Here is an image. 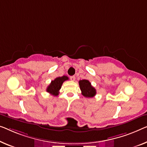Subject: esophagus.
<instances>
[{
	"label": "esophagus",
	"mask_w": 147,
	"mask_h": 147,
	"mask_svg": "<svg viewBox=\"0 0 147 147\" xmlns=\"http://www.w3.org/2000/svg\"><path fill=\"white\" fill-rule=\"evenodd\" d=\"M70 78H71V80L72 81L75 80V76H71V77H70Z\"/></svg>",
	"instance_id": "1"
}]
</instances>
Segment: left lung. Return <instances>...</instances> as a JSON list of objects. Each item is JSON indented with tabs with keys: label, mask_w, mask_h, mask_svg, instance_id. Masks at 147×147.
I'll return each instance as SVG.
<instances>
[{
	"label": "left lung",
	"mask_w": 147,
	"mask_h": 147,
	"mask_svg": "<svg viewBox=\"0 0 147 147\" xmlns=\"http://www.w3.org/2000/svg\"><path fill=\"white\" fill-rule=\"evenodd\" d=\"M79 86L82 94L86 98H92L96 94V89L92 86L91 83L88 80H81L79 82Z\"/></svg>",
	"instance_id": "8db88e82"
}]
</instances>
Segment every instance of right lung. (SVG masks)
Wrapping results in <instances>:
<instances>
[{"instance_id":"obj_1","label":"right lung","mask_w":147,"mask_h":147,"mask_svg":"<svg viewBox=\"0 0 147 147\" xmlns=\"http://www.w3.org/2000/svg\"><path fill=\"white\" fill-rule=\"evenodd\" d=\"M67 80H69V77L67 76H63L61 77L59 76V77L56 78L54 80L51 81L50 84L47 86L46 91L53 96H58L63 83Z\"/></svg>"}]
</instances>
